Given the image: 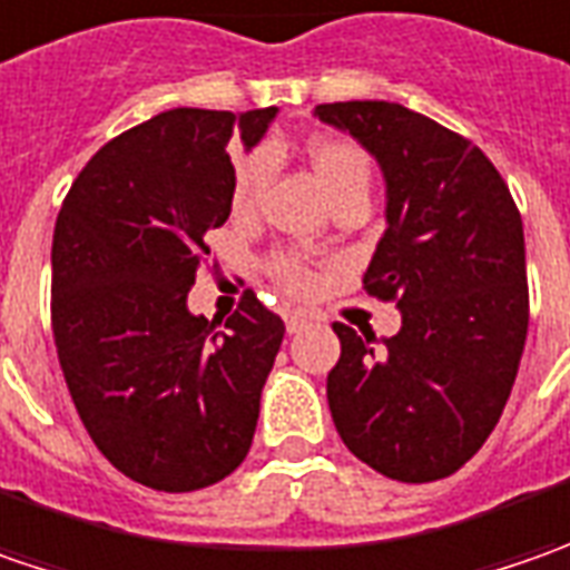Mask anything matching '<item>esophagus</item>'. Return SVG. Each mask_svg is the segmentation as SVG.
Segmentation results:
<instances>
[{
  "label": "esophagus",
  "mask_w": 570,
  "mask_h": 570,
  "mask_svg": "<svg viewBox=\"0 0 570 570\" xmlns=\"http://www.w3.org/2000/svg\"><path fill=\"white\" fill-rule=\"evenodd\" d=\"M307 323H311V320L304 317V314H285V330H288L292 336H295V333H301Z\"/></svg>",
  "instance_id": "34e87169"
}]
</instances>
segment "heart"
I'll use <instances>...</instances> for the list:
<instances>
[{
	"instance_id": "1",
	"label": "heart",
	"mask_w": 570,
	"mask_h": 570,
	"mask_svg": "<svg viewBox=\"0 0 570 570\" xmlns=\"http://www.w3.org/2000/svg\"><path fill=\"white\" fill-rule=\"evenodd\" d=\"M307 158H311L320 184L326 187L333 203L345 193H355V189L367 193V187H371V158L358 142L317 139L307 148ZM266 177H269V155L263 148H253L247 155H240L237 170H234V193H230V203L237 212H247V208L256 206L259 193L266 187ZM278 275H282L285 288H292V292H307L314 285V275L307 273L297 259H278Z\"/></svg>"
}]
</instances>
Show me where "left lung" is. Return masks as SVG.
I'll return each instance as SVG.
<instances>
[{
	"instance_id": "obj_1",
	"label": "left lung",
	"mask_w": 570,
	"mask_h": 570,
	"mask_svg": "<svg viewBox=\"0 0 570 570\" xmlns=\"http://www.w3.org/2000/svg\"><path fill=\"white\" fill-rule=\"evenodd\" d=\"M386 177V230L364 292L403 311L396 336L336 323L326 400L342 444L396 482H434L485 444L511 396L527 326L514 196L479 145L403 104H320Z\"/></svg>"
}]
</instances>
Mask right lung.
<instances>
[{
    "instance_id": "right-lung-1",
    "label": "right lung",
    "mask_w": 570,
    "mask_h": 570,
    "mask_svg": "<svg viewBox=\"0 0 570 570\" xmlns=\"http://www.w3.org/2000/svg\"><path fill=\"white\" fill-rule=\"evenodd\" d=\"M275 107H177L120 132L81 167L53 230L50 320L66 386L95 448L155 492L237 470L285 323L253 288L222 320L187 292L208 230L230 215L234 132L259 142Z\"/></svg>"
}]
</instances>
